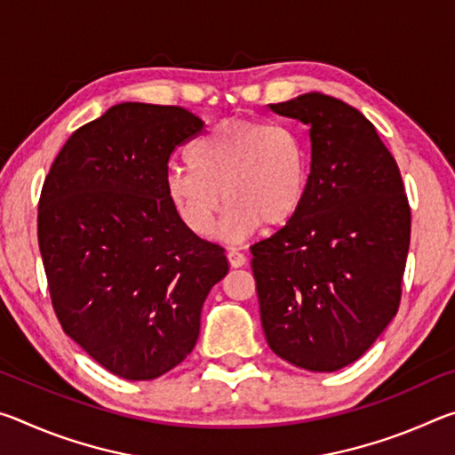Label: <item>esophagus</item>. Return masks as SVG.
<instances>
[{
	"label": "esophagus",
	"instance_id": "esophagus-1",
	"mask_svg": "<svg viewBox=\"0 0 455 455\" xmlns=\"http://www.w3.org/2000/svg\"><path fill=\"white\" fill-rule=\"evenodd\" d=\"M228 263H230V267L233 268H238V267H244L246 265V257L243 255L241 251H236V249H228Z\"/></svg>",
	"mask_w": 455,
	"mask_h": 455
}]
</instances>
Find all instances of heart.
<instances>
[{
    "mask_svg": "<svg viewBox=\"0 0 455 455\" xmlns=\"http://www.w3.org/2000/svg\"><path fill=\"white\" fill-rule=\"evenodd\" d=\"M187 164L190 171L166 176V195L184 227L198 236L212 230L222 200L228 204L222 235L244 241L263 225H289L309 192V146L289 126L222 120L188 146Z\"/></svg>",
    "mask_w": 455,
    "mask_h": 455,
    "instance_id": "b5f03b06",
    "label": "heart"
}]
</instances>
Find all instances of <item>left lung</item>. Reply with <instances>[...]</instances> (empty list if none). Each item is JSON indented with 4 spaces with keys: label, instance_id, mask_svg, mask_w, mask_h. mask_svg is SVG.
Listing matches in <instances>:
<instances>
[{
    "label": "left lung",
    "instance_id": "left-lung-1",
    "mask_svg": "<svg viewBox=\"0 0 455 455\" xmlns=\"http://www.w3.org/2000/svg\"><path fill=\"white\" fill-rule=\"evenodd\" d=\"M268 108L309 126L311 182L297 217L251 246L260 323L281 359L331 373L395 317L410 203L395 158L355 108L321 92Z\"/></svg>",
    "mask_w": 455,
    "mask_h": 455
}]
</instances>
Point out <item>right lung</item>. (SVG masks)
I'll return each instance as SVG.
<instances>
[{"mask_svg":"<svg viewBox=\"0 0 455 455\" xmlns=\"http://www.w3.org/2000/svg\"><path fill=\"white\" fill-rule=\"evenodd\" d=\"M204 122L122 102L76 130L45 176L37 243L61 329L108 371L148 381L195 349L225 249L184 227L168 160Z\"/></svg>","mask_w":455,"mask_h":455,"instance_id":"add662e5","label":"right lung"}]
</instances>
